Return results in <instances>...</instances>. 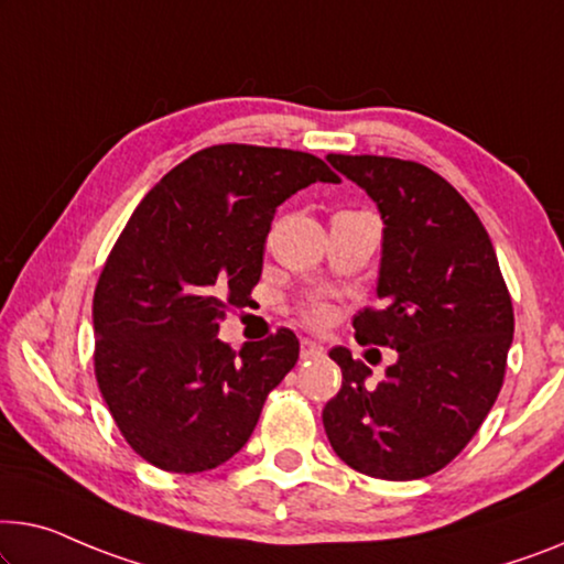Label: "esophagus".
I'll return each mask as SVG.
<instances>
[{
  "label": "esophagus",
  "mask_w": 564,
  "mask_h": 564,
  "mask_svg": "<svg viewBox=\"0 0 564 564\" xmlns=\"http://www.w3.org/2000/svg\"><path fill=\"white\" fill-rule=\"evenodd\" d=\"M324 355V347L318 341H311V339H301V359H314V357H322Z\"/></svg>",
  "instance_id": "obj_1"
}]
</instances>
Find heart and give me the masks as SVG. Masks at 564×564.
Masks as SVG:
<instances>
[{
  "label": "heart",
  "mask_w": 564,
  "mask_h": 564,
  "mask_svg": "<svg viewBox=\"0 0 564 564\" xmlns=\"http://www.w3.org/2000/svg\"><path fill=\"white\" fill-rule=\"evenodd\" d=\"M306 316L311 318V322H318L324 314H322V308H306Z\"/></svg>",
  "instance_id": "1"
}]
</instances>
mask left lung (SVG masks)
Masks as SVG:
<instances>
[{
	"instance_id": "left-lung-1",
	"label": "left lung",
	"mask_w": 564,
	"mask_h": 564,
	"mask_svg": "<svg viewBox=\"0 0 564 564\" xmlns=\"http://www.w3.org/2000/svg\"><path fill=\"white\" fill-rule=\"evenodd\" d=\"M380 207V306L355 316L359 344L398 349L372 388L369 367L334 347L341 390L324 431L344 464L384 481L448 466L499 398L514 308L491 238L456 187L417 162L329 154Z\"/></svg>"
}]
</instances>
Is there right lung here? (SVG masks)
I'll return each mask as SVG.
<instances>
[{
	"label": "right lung",
	"mask_w": 564,
	"mask_h": 564,
	"mask_svg": "<svg viewBox=\"0 0 564 564\" xmlns=\"http://www.w3.org/2000/svg\"><path fill=\"white\" fill-rule=\"evenodd\" d=\"M314 182L341 180L306 151L217 144L164 174L126 223L94 293V369L126 443L151 466H223L296 365L285 326L238 351L217 329L260 281L275 207Z\"/></svg>",
	"instance_id": "right-lung-1"
}]
</instances>
